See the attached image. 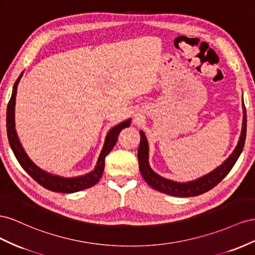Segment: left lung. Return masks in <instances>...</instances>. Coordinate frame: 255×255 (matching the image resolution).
Listing matches in <instances>:
<instances>
[{
	"instance_id": "8db88e82",
	"label": "left lung",
	"mask_w": 255,
	"mask_h": 255,
	"mask_svg": "<svg viewBox=\"0 0 255 255\" xmlns=\"http://www.w3.org/2000/svg\"><path fill=\"white\" fill-rule=\"evenodd\" d=\"M244 101V100H243ZM244 106V122H243V130L241 137L236 148L232 152V155L225 160V161L218 166L216 170L212 173L207 174V175L203 176L199 179H195L189 183H176L170 179L163 178L159 176L154 171L150 169L148 164V144L147 140L145 137L143 131H140L141 134V142L139 145V149H137V160H139V168L140 172L144 180L146 181L148 186L154 188L155 190L162 192L165 194H170L173 196H181V198H188V196H196L202 193H205L209 191L217 186L220 181L228 175L229 172L234 166L235 162L237 161L238 157L241 156L245 141H246V133H247V113H246V107Z\"/></svg>"
}]
</instances>
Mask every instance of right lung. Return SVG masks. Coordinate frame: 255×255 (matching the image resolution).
I'll list each match as a JSON object with an SVG mask.
<instances>
[{"label":"right lung","mask_w":255,"mask_h":255,"mask_svg":"<svg viewBox=\"0 0 255 255\" xmlns=\"http://www.w3.org/2000/svg\"><path fill=\"white\" fill-rule=\"evenodd\" d=\"M22 74L17 79L12 87V94L9 99L8 106H7V115H6V126H7V135H8V141L10 147L16 156L18 162L22 166L24 171L30 175L35 181L42 186L43 188L48 189L50 191L62 192V193H72L84 190V189L91 188L96 185L100 177L103 176L105 170V159L106 156L112 150L114 145L118 141V137L122 129L126 128L130 125V120L121 123L120 125L113 127L109 133L107 134V139L104 145V148L101 150L96 168L89 174H85L83 176L65 178L61 176L52 175V174L47 173L39 169L37 165H35L31 159L27 157L24 149L21 146L19 139L17 136L16 129H14V104H16V95H17V86L19 83L20 78Z\"/></svg>","instance_id":"right-lung-1"}]
</instances>
